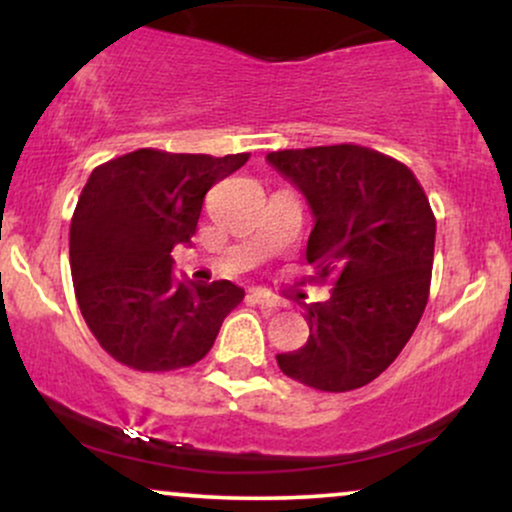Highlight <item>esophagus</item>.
<instances>
[{
  "instance_id": "34e87169",
  "label": "esophagus",
  "mask_w": 512,
  "mask_h": 512,
  "mask_svg": "<svg viewBox=\"0 0 512 512\" xmlns=\"http://www.w3.org/2000/svg\"><path fill=\"white\" fill-rule=\"evenodd\" d=\"M252 301H255L257 305H262V308H269V310H276V308H281V305H284V301H281L279 296H274V293L262 291V289L252 291Z\"/></svg>"
}]
</instances>
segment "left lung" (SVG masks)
<instances>
[{
	"mask_svg": "<svg viewBox=\"0 0 512 512\" xmlns=\"http://www.w3.org/2000/svg\"><path fill=\"white\" fill-rule=\"evenodd\" d=\"M267 161L308 199L315 226L305 260L332 286L325 303L305 305L308 342L276 363L322 392L368 385L428 303L436 216L424 187L397 158L358 144L272 151Z\"/></svg>",
	"mask_w": 512,
	"mask_h": 512,
	"instance_id": "8db88e82",
	"label": "left lung"
}]
</instances>
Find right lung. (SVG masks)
I'll return each mask as SVG.
<instances>
[{
	"label": "right lung",
	"mask_w": 512,
	"mask_h": 512,
	"mask_svg": "<svg viewBox=\"0 0 512 512\" xmlns=\"http://www.w3.org/2000/svg\"><path fill=\"white\" fill-rule=\"evenodd\" d=\"M250 154L137 149L93 168L69 228L76 303L98 344L142 373L187 368L245 298L231 281L175 279L170 250L197 233L204 195Z\"/></svg>",
	"instance_id": "obj_1"
}]
</instances>
